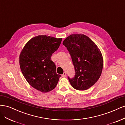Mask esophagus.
I'll list each match as a JSON object with an SVG mask.
<instances>
[{
    "mask_svg": "<svg viewBox=\"0 0 125 125\" xmlns=\"http://www.w3.org/2000/svg\"><path fill=\"white\" fill-rule=\"evenodd\" d=\"M66 76V73H63V74H62V77H65Z\"/></svg>",
    "mask_w": 125,
    "mask_h": 125,
    "instance_id": "esophagus-1",
    "label": "esophagus"
}]
</instances>
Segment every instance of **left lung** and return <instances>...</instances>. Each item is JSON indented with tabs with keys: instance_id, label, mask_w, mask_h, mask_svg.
<instances>
[{
	"instance_id": "left-lung-1",
	"label": "left lung",
	"mask_w": 125,
	"mask_h": 125,
	"mask_svg": "<svg viewBox=\"0 0 125 125\" xmlns=\"http://www.w3.org/2000/svg\"><path fill=\"white\" fill-rule=\"evenodd\" d=\"M62 44L68 51L75 70L74 77H68L75 89L85 90L100 78L103 66L101 51L89 37L81 34L68 36Z\"/></svg>"
}]
</instances>
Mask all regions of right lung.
Here are the masks:
<instances>
[{"label": "right lung", "mask_w": 125, "mask_h": 125, "mask_svg": "<svg viewBox=\"0 0 125 125\" xmlns=\"http://www.w3.org/2000/svg\"><path fill=\"white\" fill-rule=\"evenodd\" d=\"M62 39L39 35L30 40L21 52L20 68L23 76L34 88L42 92L53 90L61 75L57 74L52 55L58 50Z\"/></svg>", "instance_id": "add662e5"}]
</instances>
